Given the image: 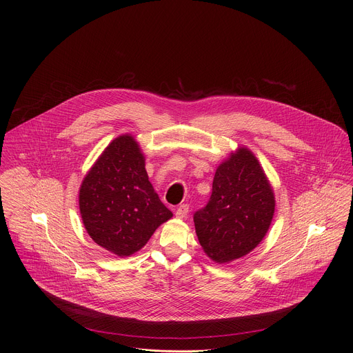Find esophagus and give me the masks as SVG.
<instances>
[{
  "instance_id": "1",
  "label": "esophagus",
  "mask_w": 353,
  "mask_h": 353,
  "mask_svg": "<svg viewBox=\"0 0 353 353\" xmlns=\"http://www.w3.org/2000/svg\"><path fill=\"white\" fill-rule=\"evenodd\" d=\"M176 218H180V219H183V218H185L187 215H188V205L187 204H183V205H180L177 210H176Z\"/></svg>"
}]
</instances>
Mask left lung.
I'll return each mask as SVG.
<instances>
[{
    "instance_id": "1",
    "label": "left lung",
    "mask_w": 353,
    "mask_h": 353,
    "mask_svg": "<svg viewBox=\"0 0 353 353\" xmlns=\"http://www.w3.org/2000/svg\"><path fill=\"white\" fill-rule=\"evenodd\" d=\"M275 212L274 190L259 159L239 146L216 169L208 204L194 214L195 233L216 263L247 256L265 237Z\"/></svg>"
}]
</instances>
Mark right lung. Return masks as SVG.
<instances>
[{
  "mask_svg": "<svg viewBox=\"0 0 353 353\" xmlns=\"http://www.w3.org/2000/svg\"><path fill=\"white\" fill-rule=\"evenodd\" d=\"M79 212L90 239L119 257L137 253L173 216L150 184L131 134L114 138L83 177Z\"/></svg>",
  "mask_w": 353,
  "mask_h": 353,
  "instance_id": "obj_1",
  "label": "right lung"
}]
</instances>
